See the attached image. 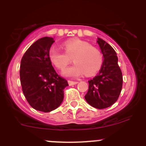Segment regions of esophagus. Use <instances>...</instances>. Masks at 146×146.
I'll return each mask as SVG.
<instances>
[{
    "mask_svg": "<svg viewBox=\"0 0 146 146\" xmlns=\"http://www.w3.org/2000/svg\"><path fill=\"white\" fill-rule=\"evenodd\" d=\"M78 82L77 81H72V80H68V84L69 85H76V84H77Z\"/></svg>",
    "mask_w": 146,
    "mask_h": 146,
    "instance_id": "34e87169",
    "label": "esophagus"
}]
</instances>
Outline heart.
<instances>
[{
  "label": "heart",
  "instance_id": "heart-1",
  "mask_svg": "<svg viewBox=\"0 0 146 146\" xmlns=\"http://www.w3.org/2000/svg\"><path fill=\"white\" fill-rule=\"evenodd\" d=\"M65 51L56 48L49 51L51 63L59 70H64L72 58L76 63L64 71V75L68 77H79L84 73L92 76L96 73L102 64V56L100 51L89 43L80 39L67 41L64 44Z\"/></svg>",
  "mask_w": 146,
  "mask_h": 146
}]
</instances>
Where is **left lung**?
<instances>
[{
  "label": "left lung",
  "mask_w": 146,
  "mask_h": 146,
  "mask_svg": "<svg viewBox=\"0 0 146 146\" xmlns=\"http://www.w3.org/2000/svg\"><path fill=\"white\" fill-rule=\"evenodd\" d=\"M98 43L104 56L99 73L90 80L89 89L85 98L95 108H107L118 100L123 84V77L115 51L108 43L98 38Z\"/></svg>",
  "instance_id": "left-lung-1"
}]
</instances>
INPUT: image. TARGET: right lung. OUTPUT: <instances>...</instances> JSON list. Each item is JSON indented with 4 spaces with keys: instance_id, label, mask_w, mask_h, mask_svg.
<instances>
[{
    "instance_id": "obj_1",
    "label": "right lung",
    "mask_w": 146,
    "mask_h": 146,
    "mask_svg": "<svg viewBox=\"0 0 146 146\" xmlns=\"http://www.w3.org/2000/svg\"><path fill=\"white\" fill-rule=\"evenodd\" d=\"M51 37L41 38L32 44L21 59L22 90L32 108L43 112L56 110L64 100L67 80L57 74L49 58L54 43Z\"/></svg>"
}]
</instances>
